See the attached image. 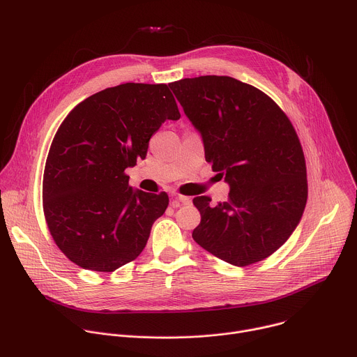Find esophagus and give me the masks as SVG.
I'll list each match as a JSON object with an SVG mask.
<instances>
[{
  "label": "esophagus",
  "mask_w": 357,
  "mask_h": 357,
  "mask_svg": "<svg viewBox=\"0 0 357 357\" xmlns=\"http://www.w3.org/2000/svg\"><path fill=\"white\" fill-rule=\"evenodd\" d=\"M189 203H190V197L182 196V195H174L171 205H172L174 208H178V206H181V205H189Z\"/></svg>",
  "instance_id": "obj_1"
}]
</instances>
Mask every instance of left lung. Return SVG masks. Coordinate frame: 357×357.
<instances>
[{
    "instance_id": "1",
    "label": "left lung",
    "mask_w": 357,
    "mask_h": 357,
    "mask_svg": "<svg viewBox=\"0 0 357 357\" xmlns=\"http://www.w3.org/2000/svg\"><path fill=\"white\" fill-rule=\"evenodd\" d=\"M200 132L206 161L230 186L211 205L197 196L200 223L193 240L218 259L245 267L277 251L298 226L308 197L307 167L298 135L275 101L229 76L169 83Z\"/></svg>"
}]
</instances>
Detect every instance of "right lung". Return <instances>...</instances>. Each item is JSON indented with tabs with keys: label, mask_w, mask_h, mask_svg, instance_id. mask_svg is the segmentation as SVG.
<instances>
[{
	"label": "right lung",
	"mask_w": 357,
	"mask_h": 357,
	"mask_svg": "<svg viewBox=\"0 0 357 357\" xmlns=\"http://www.w3.org/2000/svg\"><path fill=\"white\" fill-rule=\"evenodd\" d=\"M179 117L167 84L144 83L101 90L68 114L46 158L42 199L47 229L70 261L112 273L139 256L169 197L134 190L126 169L145 158L162 123Z\"/></svg>",
	"instance_id": "obj_1"
}]
</instances>
